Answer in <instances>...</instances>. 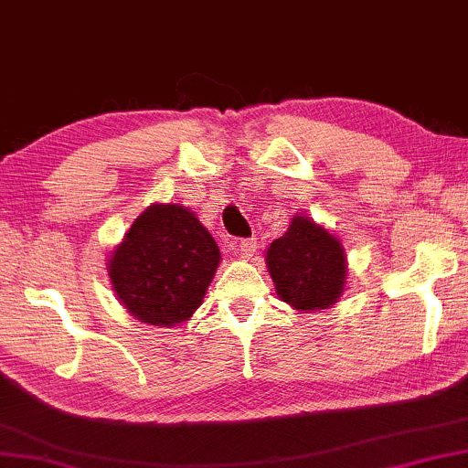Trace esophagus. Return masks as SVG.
Listing matches in <instances>:
<instances>
[{"label": "esophagus", "instance_id": "obj_1", "mask_svg": "<svg viewBox=\"0 0 468 468\" xmlns=\"http://www.w3.org/2000/svg\"><path fill=\"white\" fill-rule=\"evenodd\" d=\"M254 252H257V241H254V239H241L238 244L239 259H244V261L252 259Z\"/></svg>", "mask_w": 468, "mask_h": 468}]
</instances>
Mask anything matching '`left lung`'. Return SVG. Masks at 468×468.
<instances>
[{"mask_svg": "<svg viewBox=\"0 0 468 468\" xmlns=\"http://www.w3.org/2000/svg\"><path fill=\"white\" fill-rule=\"evenodd\" d=\"M265 265L278 297L297 313L332 308L346 289L345 246L310 216L291 218L286 233L267 248Z\"/></svg>", "mask_w": 468, "mask_h": 468, "instance_id": "1", "label": "left lung"}]
</instances>
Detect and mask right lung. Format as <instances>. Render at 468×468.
I'll use <instances>...</instances> for the list:
<instances>
[{
	"label": "right lung",
	"mask_w": 468,
	"mask_h": 468,
	"mask_svg": "<svg viewBox=\"0 0 468 468\" xmlns=\"http://www.w3.org/2000/svg\"><path fill=\"white\" fill-rule=\"evenodd\" d=\"M220 265V248L195 211L152 203L109 254L117 299L136 321L176 327L203 303Z\"/></svg>",
	"instance_id": "add662e5"
}]
</instances>
